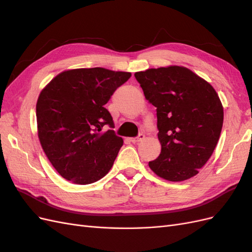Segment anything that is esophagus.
<instances>
[{
  "instance_id": "esophagus-1",
  "label": "esophagus",
  "mask_w": 252,
  "mask_h": 252,
  "mask_svg": "<svg viewBox=\"0 0 252 252\" xmlns=\"http://www.w3.org/2000/svg\"><path fill=\"white\" fill-rule=\"evenodd\" d=\"M144 138H145V135H144L143 133H139L138 136H135V138H131V139H130V142H131V143H138V142L143 141Z\"/></svg>"
}]
</instances>
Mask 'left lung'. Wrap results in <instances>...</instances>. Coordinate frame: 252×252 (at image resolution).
<instances>
[{
    "mask_svg": "<svg viewBox=\"0 0 252 252\" xmlns=\"http://www.w3.org/2000/svg\"><path fill=\"white\" fill-rule=\"evenodd\" d=\"M145 97L157 107L159 156L148 163L171 182L194 177L207 163L222 131L224 111L216 90L185 67L135 72Z\"/></svg>",
    "mask_w": 252,
    "mask_h": 252,
    "instance_id": "8db88e82",
    "label": "left lung"
}]
</instances>
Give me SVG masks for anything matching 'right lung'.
I'll return each instance as SVG.
<instances>
[{
  "label": "right lung",
  "mask_w": 252,
  "mask_h": 252,
  "mask_svg": "<svg viewBox=\"0 0 252 252\" xmlns=\"http://www.w3.org/2000/svg\"><path fill=\"white\" fill-rule=\"evenodd\" d=\"M130 77V72L100 67L80 68L60 73L42 90L36 103L37 134L64 179L86 185L110 170L123 140L112 129V117L104 106Z\"/></svg>",
  "instance_id": "right-lung-1"
}]
</instances>
